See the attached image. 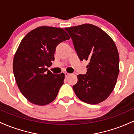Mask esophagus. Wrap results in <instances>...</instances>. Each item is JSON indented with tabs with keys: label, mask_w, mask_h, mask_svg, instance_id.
<instances>
[{
	"label": "esophagus",
	"mask_w": 134,
	"mask_h": 134,
	"mask_svg": "<svg viewBox=\"0 0 134 134\" xmlns=\"http://www.w3.org/2000/svg\"><path fill=\"white\" fill-rule=\"evenodd\" d=\"M65 77H69V76H70V75H71V74H70V73H68V72H65Z\"/></svg>",
	"instance_id": "34e87169"
}]
</instances>
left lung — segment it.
<instances>
[{
	"label": "left lung",
	"mask_w": 134,
	"mask_h": 134,
	"mask_svg": "<svg viewBox=\"0 0 134 134\" xmlns=\"http://www.w3.org/2000/svg\"><path fill=\"white\" fill-rule=\"evenodd\" d=\"M81 61H88L86 74L77 76L73 90L79 99L96 104L113 91L119 73V55L111 38L91 24L65 27Z\"/></svg>",
	"instance_id": "left-lung-1"
}]
</instances>
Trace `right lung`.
<instances>
[{"label":"right lung","instance_id":"add662e5","mask_svg":"<svg viewBox=\"0 0 134 134\" xmlns=\"http://www.w3.org/2000/svg\"><path fill=\"white\" fill-rule=\"evenodd\" d=\"M70 39L62 28L40 26L23 38L13 60V72L20 91L31 103L46 105L56 98L65 75L47 67L54 61L57 46Z\"/></svg>","mask_w":134,"mask_h":134}]
</instances>
